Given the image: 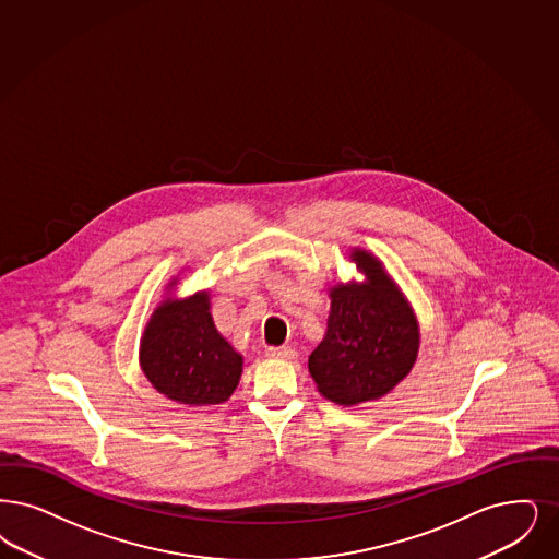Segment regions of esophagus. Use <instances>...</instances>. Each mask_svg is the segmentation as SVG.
I'll use <instances>...</instances> for the list:
<instances>
[{
  "instance_id": "esophagus-1",
  "label": "esophagus",
  "mask_w": 559,
  "mask_h": 559,
  "mask_svg": "<svg viewBox=\"0 0 559 559\" xmlns=\"http://www.w3.org/2000/svg\"><path fill=\"white\" fill-rule=\"evenodd\" d=\"M269 356L274 359H295L297 352L290 347H269Z\"/></svg>"
}]
</instances>
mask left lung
Wrapping results in <instances>:
<instances>
[{"mask_svg":"<svg viewBox=\"0 0 559 559\" xmlns=\"http://www.w3.org/2000/svg\"><path fill=\"white\" fill-rule=\"evenodd\" d=\"M349 258L366 281L329 289L326 335L308 359L320 395L338 405L386 395L409 374L420 347L414 310L379 258L364 249Z\"/></svg>","mask_w":559,"mask_h":559,"instance_id":"8db88e82","label":"left lung"}]
</instances>
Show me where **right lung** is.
Instances as JSON below:
<instances>
[{"instance_id": "obj_1", "label": "right lung", "mask_w": 559, "mask_h": 559, "mask_svg": "<svg viewBox=\"0 0 559 559\" xmlns=\"http://www.w3.org/2000/svg\"><path fill=\"white\" fill-rule=\"evenodd\" d=\"M175 285L177 278L168 289ZM139 361L156 391L185 405L226 402L243 372L241 354L214 326L207 290L157 306L141 336Z\"/></svg>"}]
</instances>
